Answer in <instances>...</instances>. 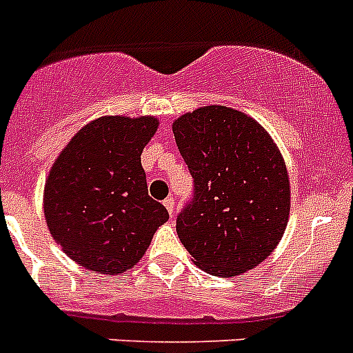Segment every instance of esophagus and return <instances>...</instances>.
I'll list each match as a JSON object with an SVG mask.
<instances>
[{
  "label": "esophagus",
  "mask_w": 353,
  "mask_h": 353,
  "mask_svg": "<svg viewBox=\"0 0 353 353\" xmlns=\"http://www.w3.org/2000/svg\"><path fill=\"white\" fill-rule=\"evenodd\" d=\"M164 206H166L168 213L173 216L174 215V199H173V196H168V198L164 199Z\"/></svg>",
  "instance_id": "esophagus-1"
}]
</instances>
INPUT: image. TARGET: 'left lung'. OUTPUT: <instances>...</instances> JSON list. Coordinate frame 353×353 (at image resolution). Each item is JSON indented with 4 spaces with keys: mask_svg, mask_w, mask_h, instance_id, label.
Segmentation results:
<instances>
[{
    "mask_svg": "<svg viewBox=\"0 0 353 353\" xmlns=\"http://www.w3.org/2000/svg\"><path fill=\"white\" fill-rule=\"evenodd\" d=\"M194 180L176 232L194 264L216 276L252 270L274 250L289 221L285 163L264 128L228 106L173 122Z\"/></svg>",
    "mask_w": 353,
    "mask_h": 353,
    "instance_id": "8db88e82",
    "label": "left lung"
}]
</instances>
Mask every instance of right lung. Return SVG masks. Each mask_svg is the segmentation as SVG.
<instances>
[{"label": "right lung", "instance_id": "right-lung-1", "mask_svg": "<svg viewBox=\"0 0 353 353\" xmlns=\"http://www.w3.org/2000/svg\"><path fill=\"white\" fill-rule=\"evenodd\" d=\"M154 117H101L80 129L45 183V221L75 263L98 273H124L143 257L170 219L148 196L141 152Z\"/></svg>", "mask_w": 353, "mask_h": 353}]
</instances>
